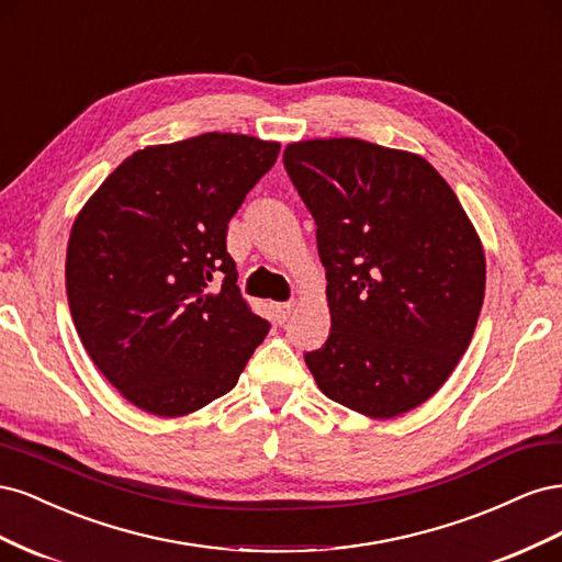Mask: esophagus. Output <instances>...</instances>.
<instances>
[{
    "label": "esophagus",
    "instance_id": "34e87169",
    "mask_svg": "<svg viewBox=\"0 0 562 562\" xmlns=\"http://www.w3.org/2000/svg\"><path fill=\"white\" fill-rule=\"evenodd\" d=\"M293 307H295L293 302H277V304H274V316H277V321H279V323H285L288 316H291Z\"/></svg>",
    "mask_w": 562,
    "mask_h": 562
}]
</instances>
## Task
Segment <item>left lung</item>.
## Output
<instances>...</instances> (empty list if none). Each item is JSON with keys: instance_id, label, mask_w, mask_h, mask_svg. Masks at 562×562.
Instances as JSON below:
<instances>
[{"instance_id": "8db88e82", "label": "left lung", "mask_w": 562, "mask_h": 562, "mask_svg": "<svg viewBox=\"0 0 562 562\" xmlns=\"http://www.w3.org/2000/svg\"><path fill=\"white\" fill-rule=\"evenodd\" d=\"M316 223L330 335L304 353L318 389L389 419L434 396L467 351L485 295V255L462 203L411 151L356 138L283 151Z\"/></svg>"}]
</instances>
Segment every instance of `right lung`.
<instances>
[{
    "mask_svg": "<svg viewBox=\"0 0 562 562\" xmlns=\"http://www.w3.org/2000/svg\"><path fill=\"white\" fill-rule=\"evenodd\" d=\"M279 149L236 133L138 149L75 220L65 285L77 333L140 411L178 417L225 396L269 333L236 285L227 225Z\"/></svg>",
    "mask_w": 562,
    "mask_h": 562,
    "instance_id": "add662e5",
    "label": "right lung"
}]
</instances>
